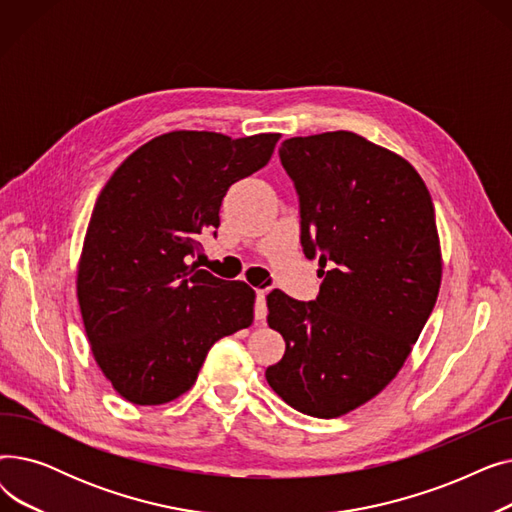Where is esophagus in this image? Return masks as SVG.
Instances as JSON below:
<instances>
[{
  "instance_id": "34e87169",
  "label": "esophagus",
  "mask_w": 512,
  "mask_h": 512,
  "mask_svg": "<svg viewBox=\"0 0 512 512\" xmlns=\"http://www.w3.org/2000/svg\"><path fill=\"white\" fill-rule=\"evenodd\" d=\"M265 297H267L265 290H257V292H255V319H257V321H265V315H267Z\"/></svg>"
}]
</instances>
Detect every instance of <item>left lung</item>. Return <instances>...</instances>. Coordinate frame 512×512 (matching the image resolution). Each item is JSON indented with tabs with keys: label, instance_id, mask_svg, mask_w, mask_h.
I'll return each instance as SVG.
<instances>
[{
	"label": "left lung",
	"instance_id": "1",
	"mask_svg": "<svg viewBox=\"0 0 512 512\" xmlns=\"http://www.w3.org/2000/svg\"><path fill=\"white\" fill-rule=\"evenodd\" d=\"M280 161L299 195L303 251L330 270L315 301L267 294L286 351L265 378L292 409L332 419L396 378L436 305L434 203L407 159L348 130L286 139Z\"/></svg>",
	"mask_w": 512,
	"mask_h": 512
}]
</instances>
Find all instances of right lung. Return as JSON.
<instances>
[{"mask_svg": "<svg viewBox=\"0 0 512 512\" xmlns=\"http://www.w3.org/2000/svg\"><path fill=\"white\" fill-rule=\"evenodd\" d=\"M278 139L166 132L128 155L103 186L76 294L99 369L132 405H166L191 390L209 348L253 324L255 290L191 259L197 236L220 226L228 188L261 170Z\"/></svg>", "mask_w": 512, "mask_h": 512, "instance_id": "right-lung-1", "label": "right lung"}]
</instances>
